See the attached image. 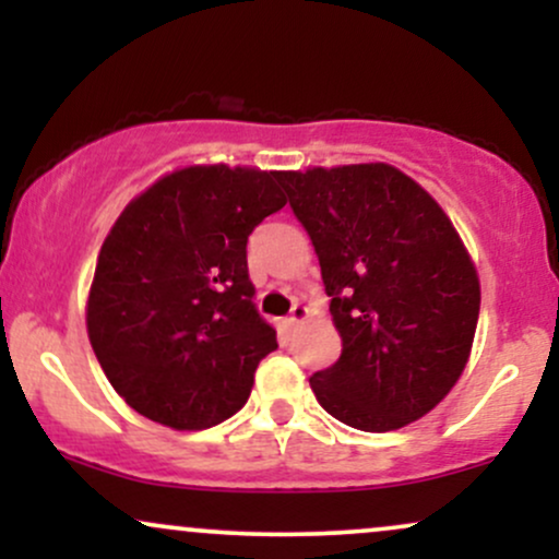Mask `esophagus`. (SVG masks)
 Segmentation results:
<instances>
[{"instance_id":"1","label":"esophagus","mask_w":559,"mask_h":559,"mask_svg":"<svg viewBox=\"0 0 559 559\" xmlns=\"http://www.w3.org/2000/svg\"><path fill=\"white\" fill-rule=\"evenodd\" d=\"M307 316H310V312H307L305 305H294L292 307V316L286 318V325H288V329H297L299 323H305Z\"/></svg>"}]
</instances>
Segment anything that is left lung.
<instances>
[{
    "instance_id": "left-lung-1",
    "label": "left lung",
    "mask_w": 559,
    "mask_h": 559,
    "mask_svg": "<svg viewBox=\"0 0 559 559\" xmlns=\"http://www.w3.org/2000/svg\"><path fill=\"white\" fill-rule=\"evenodd\" d=\"M316 247L336 365L310 378L320 407L370 433L423 418L463 376L478 271L439 202L394 165L278 170Z\"/></svg>"
}]
</instances>
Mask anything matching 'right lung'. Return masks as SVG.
<instances>
[{
	"label": "right lung",
	"mask_w": 559,
	"mask_h": 559,
	"mask_svg": "<svg viewBox=\"0 0 559 559\" xmlns=\"http://www.w3.org/2000/svg\"><path fill=\"white\" fill-rule=\"evenodd\" d=\"M284 204L273 170L223 163L173 170L126 204L96 258L86 331L139 415L202 431L247 404L278 349L254 310L247 239Z\"/></svg>",
	"instance_id": "obj_1"
}]
</instances>
